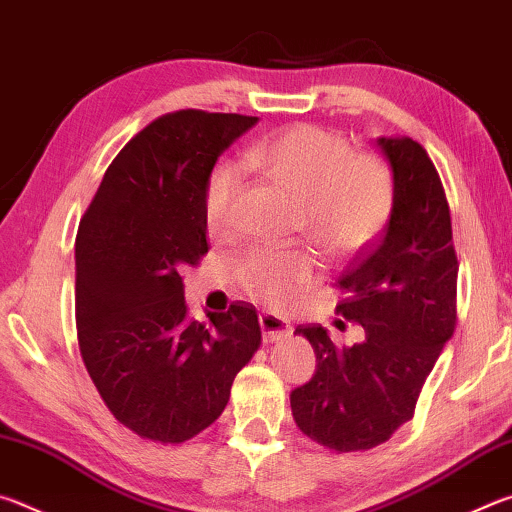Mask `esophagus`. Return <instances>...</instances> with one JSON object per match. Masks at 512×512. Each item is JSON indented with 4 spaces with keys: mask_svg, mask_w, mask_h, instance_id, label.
Here are the masks:
<instances>
[{
    "mask_svg": "<svg viewBox=\"0 0 512 512\" xmlns=\"http://www.w3.org/2000/svg\"><path fill=\"white\" fill-rule=\"evenodd\" d=\"M259 327H262L264 343H275V341L289 339L291 332H293L287 320L280 318V316H275V314H262V316H259Z\"/></svg>",
    "mask_w": 512,
    "mask_h": 512,
    "instance_id": "esophagus-1",
    "label": "esophagus"
}]
</instances>
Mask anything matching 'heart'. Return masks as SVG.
<instances>
[{"mask_svg":"<svg viewBox=\"0 0 512 512\" xmlns=\"http://www.w3.org/2000/svg\"><path fill=\"white\" fill-rule=\"evenodd\" d=\"M241 164L271 178L300 201L305 235L329 259H345L375 239L393 210V178L375 153H352L348 137L314 124H298L248 146ZM241 187L237 162H221L205 187V223L212 235L230 230L232 203ZM307 250L257 248L237 264L250 298L287 307L311 280Z\"/></svg>","mask_w":512,"mask_h":512,"instance_id":"obj_1","label":"heart"}]
</instances>
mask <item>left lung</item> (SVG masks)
<instances>
[{"label":"left lung","mask_w":512,"mask_h":512,"mask_svg":"<svg viewBox=\"0 0 512 512\" xmlns=\"http://www.w3.org/2000/svg\"><path fill=\"white\" fill-rule=\"evenodd\" d=\"M393 171V210L334 287L336 311L366 329L336 348L327 329L298 325L316 372L291 393L298 429L332 452H366L413 418L424 379L456 327L458 259L452 216L431 158L411 137H379Z\"/></svg>","instance_id":"left-lung-1"}]
</instances>
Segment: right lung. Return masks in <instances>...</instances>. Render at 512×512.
Returning a JSON list of instances; mask_svg holds the SVG:
<instances>
[{
	"label": "right lung",
	"instance_id": "right-lung-1",
	"mask_svg": "<svg viewBox=\"0 0 512 512\" xmlns=\"http://www.w3.org/2000/svg\"><path fill=\"white\" fill-rule=\"evenodd\" d=\"M257 117L178 110L137 133L103 176L76 235V327L110 413L140 438L178 445L210 427L253 359L248 302L189 318L183 271L207 253L205 187Z\"/></svg>",
	"mask_w": 512,
	"mask_h": 512
}]
</instances>
